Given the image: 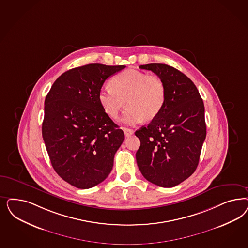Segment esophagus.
<instances>
[{"mask_svg": "<svg viewBox=\"0 0 248 248\" xmlns=\"http://www.w3.org/2000/svg\"><path fill=\"white\" fill-rule=\"evenodd\" d=\"M123 131H124V134L126 137L131 136L134 133V130L131 128H123Z\"/></svg>", "mask_w": 248, "mask_h": 248, "instance_id": "obj_1", "label": "esophagus"}]
</instances>
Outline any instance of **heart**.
Returning <instances> with one entry per match:
<instances>
[{"label": "heart", "mask_w": 248, "mask_h": 248, "mask_svg": "<svg viewBox=\"0 0 248 248\" xmlns=\"http://www.w3.org/2000/svg\"><path fill=\"white\" fill-rule=\"evenodd\" d=\"M110 86L99 89V105L108 117L117 120L125 101L127 109L122 120L128 125L156 119L166 102V87L162 79L136 69L116 75Z\"/></svg>", "instance_id": "heart-1"}]
</instances>
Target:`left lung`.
<instances>
[{"label":"left lung","instance_id":"1","mask_svg":"<svg viewBox=\"0 0 248 248\" xmlns=\"http://www.w3.org/2000/svg\"><path fill=\"white\" fill-rule=\"evenodd\" d=\"M166 87V102L160 115L135 132L140 146L138 167L144 178L170 188L189 178L198 166L206 137L204 105L199 91L184 73L165 64H148Z\"/></svg>","mask_w":248,"mask_h":248}]
</instances>
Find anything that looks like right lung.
<instances>
[{
	"mask_svg": "<svg viewBox=\"0 0 248 248\" xmlns=\"http://www.w3.org/2000/svg\"><path fill=\"white\" fill-rule=\"evenodd\" d=\"M125 65L89 64L63 73L45 100L42 134L56 173L79 189L102 183L125 136L105 114L98 91Z\"/></svg>",
	"mask_w": 248,
	"mask_h": 248,
	"instance_id": "obj_1",
	"label": "right lung"
}]
</instances>
